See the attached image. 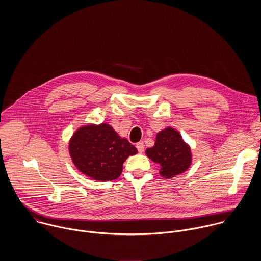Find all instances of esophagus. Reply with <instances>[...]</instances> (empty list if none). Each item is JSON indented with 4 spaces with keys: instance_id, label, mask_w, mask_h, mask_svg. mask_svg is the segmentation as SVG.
Masks as SVG:
<instances>
[{
    "instance_id": "34e87169",
    "label": "esophagus",
    "mask_w": 261,
    "mask_h": 261,
    "mask_svg": "<svg viewBox=\"0 0 261 261\" xmlns=\"http://www.w3.org/2000/svg\"><path fill=\"white\" fill-rule=\"evenodd\" d=\"M137 149L139 150V152H144L145 150V146H144V143L143 142H140L137 144Z\"/></svg>"
}]
</instances>
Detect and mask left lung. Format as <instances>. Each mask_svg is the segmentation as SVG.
Here are the masks:
<instances>
[{
  "mask_svg": "<svg viewBox=\"0 0 261 261\" xmlns=\"http://www.w3.org/2000/svg\"><path fill=\"white\" fill-rule=\"evenodd\" d=\"M146 153L161 167L160 174L167 179L184 173L192 162L190 147L181 134L172 127L161 130L156 135L154 146L147 149Z\"/></svg>",
  "mask_w": 261,
  "mask_h": 261,
  "instance_id": "8db88e82",
  "label": "left lung"
}]
</instances>
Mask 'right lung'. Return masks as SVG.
Wrapping results in <instances>:
<instances>
[{"mask_svg":"<svg viewBox=\"0 0 261 261\" xmlns=\"http://www.w3.org/2000/svg\"><path fill=\"white\" fill-rule=\"evenodd\" d=\"M137 152L135 146L120 138L108 123L81 126L69 142V153L75 167L99 182L117 179L123 162Z\"/></svg>","mask_w":261,"mask_h":261,"instance_id":"obj_1","label":"right lung"}]
</instances>
